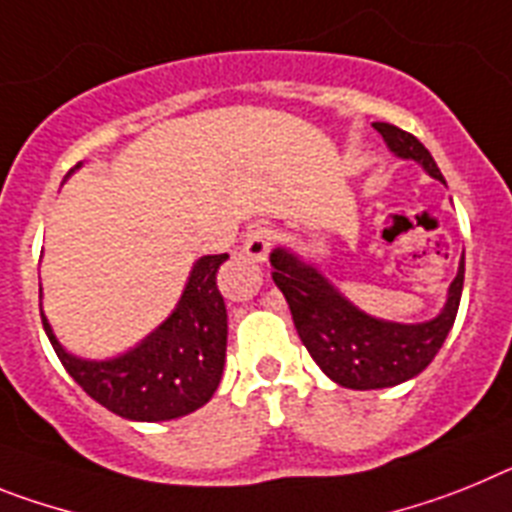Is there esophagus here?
Here are the masks:
<instances>
[{"label": "esophagus", "mask_w": 512, "mask_h": 512, "mask_svg": "<svg viewBox=\"0 0 512 512\" xmlns=\"http://www.w3.org/2000/svg\"><path fill=\"white\" fill-rule=\"evenodd\" d=\"M244 255L252 262H265L270 255V231L265 226H257L244 239Z\"/></svg>", "instance_id": "1"}]
</instances>
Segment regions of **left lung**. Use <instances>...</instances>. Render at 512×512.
<instances>
[{
  "mask_svg": "<svg viewBox=\"0 0 512 512\" xmlns=\"http://www.w3.org/2000/svg\"><path fill=\"white\" fill-rule=\"evenodd\" d=\"M373 128L384 136L394 157L410 159L420 164L433 180L446 182L430 151L412 133L391 123H373ZM270 265L275 268V286L286 296L296 332L314 363L335 384L358 391L404 384L425 371L456 322L464 291L461 255L459 273L448 286L443 309L433 319L404 324L358 309L337 291L327 275H322L317 265L306 262L288 247H275L270 252Z\"/></svg>",
  "mask_w": 512,
  "mask_h": 512,
  "instance_id": "8db88e82",
  "label": "left lung"
}]
</instances>
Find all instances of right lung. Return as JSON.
Wrapping results in <instances>:
<instances>
[{
	"label": "right lung",
	"instance_id": "add662e5",
	"mask_svg": "<svg viewBox=\"0 0 512 512\" xmlns=\"http://www.w3.org/2000/svg\"><path fill=\"white\" fill-rule=\"evenodd\" d=\"M79 167L82 162L74 170ZM226 257L195 260L170 317L139 345L105 361L69 353L41 309L43 330L71 379L102 407L133 422L175 420L203 407L219 389L226 361V306L216 286Z\"/></svg>",
	"mask_w": 512,
	"mask_h": 512
}]
</instances>
